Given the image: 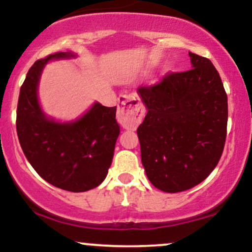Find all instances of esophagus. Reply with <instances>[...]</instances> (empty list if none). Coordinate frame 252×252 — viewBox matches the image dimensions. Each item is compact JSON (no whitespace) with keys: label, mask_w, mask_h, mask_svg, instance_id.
Instances as JSON below:
<instances>
[{"label":"esophagus","mask_w":252,"mask_h":252,"mask_svg":"<svg viewBox=\"0 0 252 252\" xmlns=\"http://www.w3.org/2000/svg\"><path fill=\"white\" fill-rule=\"evenodd\" d=\"M120 108L117 112V120L126 129H135L144 116L143 104L140 98L134 94H124L120 97Z\"/></svg>","instance_id":"1"}]
</instances>
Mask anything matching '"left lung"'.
<instances>
[{"instance_id": "left-lung-1", "label": "left lung", "mask_w": 252, "mask_h": 252, "mask_svg": "<svg viewBox=\"0 0 252 252\" xmlns=\"http://www.w3.org/2000/svg\"><path fill=\"white\" fill-rule=\"evenodd\" d=\"M192 67L141 86L147 115L137 128L141 160L156 189L178 193L204 181L226 140L227 96L207 58L189 52Z\"/></svg>"}]
</instances>
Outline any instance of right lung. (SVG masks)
<instances>
[{"mask_svg":"<svg viewBox=\"0 0 252 252\" xmlns=\"http://www.w3.org/2000/svg\"><path fill=\"white\" fill-rule=\"evenodd\" d=\"M76 57L58 52L36 60L28 71L16 111V131L28 162L43 180L70 192H85L102 184L120 135L116 106L94 103L77 121L60 123L40 108L37 85L50 60Z\"/></svg>","mask_w":252,"mask_h":252,"instance_id":"right-lung-1","label":"right lung"}]
</instances>
